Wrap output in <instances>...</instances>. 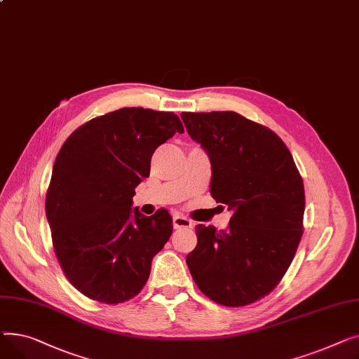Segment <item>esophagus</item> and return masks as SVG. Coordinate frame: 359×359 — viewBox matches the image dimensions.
I'll list each match as a JSON object with an SVG mask.
<instances>
[{"label": "esophagus", "instance_id": "34e87169", "mask_svg": "<svg viewBox=\"0 0 359 359\" xmlns=\"http://www.w3.org/2000/svg\"><path fill=\"white\" fill-rule=\"evenodd\" d=\"M172 224H174V229H189L193 226V222L187 219V217H184V216L177 215L172 219Z\"/></svg>", "mask_w": 359, "mask_h": 359}]
</instances>
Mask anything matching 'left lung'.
I'll return each mask as SVG.
<instances>
[{"label": "left lung", "mask_w": 359, "mask_h": 359, "mask_svg": "<svg viewBox=\"0 0 359 359\" xmlns=\"http://www.w3.org/2000/svg\"><path fill=\"white\" fill-rule=\"evenodd\" d=\"M212 162L210 194L233 210L227 231L196 226L193 280L222 306L255 303L276 288L303 236L304 185L281 137L235 111L182 113Z\"/></svg>", "instance_id": "left-lung-1"}]
</instances>
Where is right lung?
<instances>
[{"label": "right lung", "mask_w": 359, "mask_h": 359, "mask_svg": "<svg viewBox=\"0 0 359 359\" xmlns=\"http://www.w3.org/2000/svg\"><path fill=\"white\" fill-rule=\"evenodd\" d=\"M182 132L171 111L124 107L83 123L62 144L46 217L60 268L86 297L118 304L144 287L172 217L165 208L149 217L132 212V198L156 147Z\"/></svg>", "instance_id": "add662e5"}]
</instances>
